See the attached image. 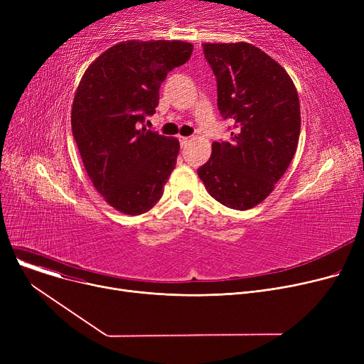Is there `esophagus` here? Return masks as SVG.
<instances>
[{"instance_id": "1", "label": "esophagus", "mask_w": 364, "mask_h": 364, "mask_svg": "<svg viewBox=\"0 0 364 364\" xmlns=\"http://www.w3.org/2000/svg\"><path fill=\"white\" fill-rule=\"evenodd\" d=\"M178 140H180V144H181V147H183V146H186V144H187V141H188V137H183V136H180V137H178Z\"/></svg>"}]
</instances>
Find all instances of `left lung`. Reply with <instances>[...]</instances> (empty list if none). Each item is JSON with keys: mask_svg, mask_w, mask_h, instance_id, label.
<instances>
[{"mask_svg": "<svg viewBox=\"0 0 364 364\" xmlns=\"http://www.w3.org/2000/svg\"><path fill=\"white\" fill-rule=\"evenodd\" d=\"M203 53L217 78L218 110L236 129L230 141L213 143L198 176L215 200L246 211L273 192L295 155L298 92L288 72L250 43H206Z\"/></svg>", "mask_w": 364, "mask_h": 364, "instance_id": "8db88e82", "label": "left lung"}]
</instances>
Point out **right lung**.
Listing matches in <instances>:
<instances>
[{
    "instance_id": "right-lung-1",
    "label": "right lung",
    "mask_w": 364,
    "mask_h": 364,
    "mask_svg": "<svg viewBox=\"0 0 364 364\" xmlns=\"http://www.w3.org/2000/svg\"><path fill=\"white\" fill-rule=\"evenodd\" d=\"M184 41H124L95 59L75 92L70 122L87 174L117 211L140 215L155 206L176 168L180 143L146 129L169 70L184 65Z\"/></svg>"
}]
</instances>
